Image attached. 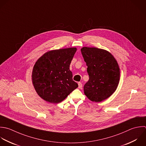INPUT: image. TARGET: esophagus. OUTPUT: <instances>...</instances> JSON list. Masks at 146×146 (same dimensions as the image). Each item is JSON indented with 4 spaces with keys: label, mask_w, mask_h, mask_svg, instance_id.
I'll return each instance as SVG.
<instances>
[{
    "label": "esophagus",
    "mask_w": 146,
    "mask_h": 146,
    "mask_svg": "<svg viewBox=\"0 0 146 146\" xmlns=\"http://www.w3.org/2000/svg\"><path fill=\"white\" fill-rule=\"evenodd\" d=\"M78 88L81 89L82 87V83L80 82H79L78 83Z\"/></svg>",
    "instance_id": "obj_1"
}]
</instances>
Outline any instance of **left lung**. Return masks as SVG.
I'll use <instances>...</instances> for the list:
<instances>
[{"label":"left lung","mask_w":146,"mask_h":146,"mask_svg":"<svg viewBox=\"0 0 146 146\" xmlns=\"http://www.w3.org/2000/svg\"><path fill=\"white\" fill-rule=\"evenodd\" d=\"M81 51L89 77L84 87V93L92 101L100 102L117 89L120 78L119 65L113 56L105 50L83 47Z\"/></svg>","instance_id":"left-lung-1"}]
</instances>
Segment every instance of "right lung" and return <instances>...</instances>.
Returning a JSON list of instances; mask_svg holds the SVG:
<instances>
[{
  "mask_svg": "<svg viewBox=\"0 0 146 146\" xmlns=\"http://www.w3.org/2000/svg\"><path fill=\"white\" fill-rule=\"evenodd\" d=\"M76 50V48H69L51 50L36 61L32 82L36 92L45 101L61 102L78 87L69 69Z\"/></svg>",
  "mask_w": 146,
  "mask_h": 146,
  "instance_id": "right-lung-1",
  "label": "right lung"
}]
</instances>
